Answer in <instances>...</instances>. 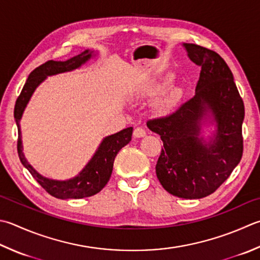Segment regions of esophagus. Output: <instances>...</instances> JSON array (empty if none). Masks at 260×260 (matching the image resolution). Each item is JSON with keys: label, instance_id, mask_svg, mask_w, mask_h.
I'll return each mask as SVG.
<instances>
[{"label": "esophagus", "instance_id": "esophagus-1", "mask_svg": "<svg viewBox=\"0 0 260 260\" xmlns=\"http://www.w3.org/2000/svg\"><path fill=\"white\" fill-rule=\"evenodd\" d=\"M146 136V131L145 129L140 128V126H138V128H136L135 131H134V137L135 138H143V137Z\"/></svg>", "mask_w": 260, "mask_h": 260}]
</instances>
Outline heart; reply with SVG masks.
Instances as JSON below:
<instances>
[{
	"label": "heart",
	"instance_id": "b5f03b06",
	"mask_svg": "<svg viewBox=\"0 0 260 260\" xmlns=\"http://www.w3.org/2000/svg\"><path fill=\"white\" fill-rule=\"evenodd\" d=\"M161 84H158L156 81H151L149 84H147L144 88H141L139 90V94L146 96V97H151L158 94L160 91ZM182 97V89L180 87H173L171 88L170 90L165 92L164 95L158 97L155 102V110L160 115H166L169 114L171 111L173 110V107L178 104L179 101Z\"/></svg>",
	"mask_w": 260,
	"mask_h": 260
}]
</instances>
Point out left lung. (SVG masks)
<instances>
[{
    "mask_svg": "<svg viewBox=\"0 0 260 260\" xmlns=\"http://www.w3.org/2000/svg\"><path fill=\"white\" fill-rule=\"evenodd\" d=\"M191 61L202 67L192 99L170 116L147 122L164 149L156 175L171 194L184 199L209 196L240 163L243 151V101L233 75L216 52L183 44ZM214 130L207 137L203 128Z\"/></svg>",
    "mask_w": 260,
    "mask_h": 260,
    "instance_id": "left-lung-1",
    "label": "left lung"
}]
</instances>
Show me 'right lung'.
<instances>
[{
    "mask_svg": "<svg viewBox=\"0 0 260 260\" xmlns=\"http://www.w3.org/2000/svg\"><path fill=\"white\" fill-rule=\"evenodd\" d=\"M96 55L95 51L86 50L77 56H73L67 61H47L41 67L36 68L24 84L20 96L18 97L14 106V120L18 126V155L22 165L34 176L37 182L45 189L53 197L58 199H80L94 196L105 187L111 178L113 171V163L115 156L122 147L128 145L131 140L132 129L126 128L116 132L114 135L107 136L102 140L99 148L89 161L85 165L78 175L69 180H53L39 174L37 171L29 164L22 151L20 121L24 110L35 92L36 88L50 76L58 73L73 71L85 64L91 57Z\"/></svg>",
    "mask_w": 260,
    "mask_h": 260,
    "instance_id": "right-lung-1",
    "label": "right lung"
}]
</instances>
